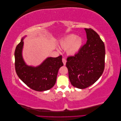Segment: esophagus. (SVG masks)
<instances>
[{"label":"esophagus","mask_w":121,"mask_h":121,"mask_svg":"<svg viewBox=\"0 0 121 121\" xmlns=\"http://www.w3.org/2000/svg\"><path fill=\"white\" fill-rule=\"evenodd\" d=\"M62 60H63L64 65H65V64H66V62H67L66 60H65V58H63V59H62Z\"/></svg>","instance_id":"1"}]
</instances>
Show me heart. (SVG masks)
I'll list each match as a JSON object with an SVG mask.
<instances>
[{
	"mask_svg": "<svg viewBox=\"0 0 121 121\" xmlns=\"http://www.w3.org/2000/svg\"><path fill=\"white\" fill-rule=\"evenodd\" d=\"M82 44V38L77 37L74 34L68 36L60 42L62 48L67 50L68 54L70 56H74L77 53L81 48Z\"/></svg>",
	"mask_w": 121,
	"mask_h": 121,
	"instance_id": "heart-1",
	"label": "heart"
}]
</instances>
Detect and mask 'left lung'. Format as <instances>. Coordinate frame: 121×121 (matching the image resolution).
Instances as JSON below:
<instances>
[{
    "mask_svg": "<svg viewBox=\"0 0 121 121\" xmlns=\"http://www.w3.org/2000/svg\"><path fill=\"white\" fill-rule=\"evenodd\" d=\"M87 42L79 52L67 58L69 78L75 87L85 89L100 77L104 69L105 46L97 33L85 28Z\"/></svg>",
    "mask_w": 121,
    "mask_h": 121,
    "instance_id": "8db88e82",
    "label": "left lung"
}]
</instances>
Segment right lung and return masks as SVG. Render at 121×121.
<instances>
[{
    "label": "right lung",
    "mask_w": 121,
    "mask_h": 121,
    "mask_svg": "<svg viewBox=\"0 0 121 121\" xmlns=\"http://www.w3.org/2000/svg\"><path fill=\"white\" fill-rule=\"evenodd\" d=\"M23 38L17 46L14 52L15 69L17 74L26 85L37 91L48 90L56 82L58 69L63 66L62 56L48 57L36 67L28 66L22 57Z\"/></svg>",
    "instance_id": "1"
}]
</instances>
